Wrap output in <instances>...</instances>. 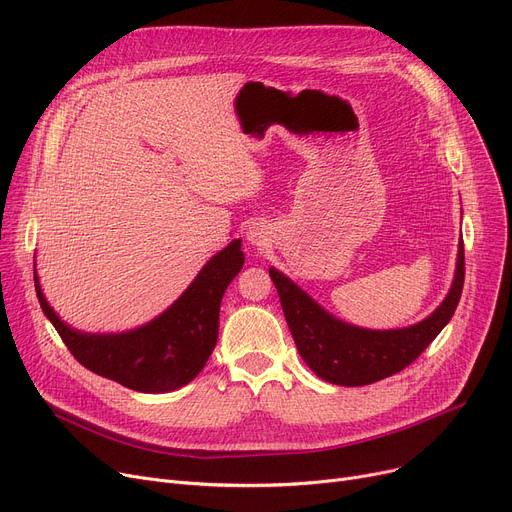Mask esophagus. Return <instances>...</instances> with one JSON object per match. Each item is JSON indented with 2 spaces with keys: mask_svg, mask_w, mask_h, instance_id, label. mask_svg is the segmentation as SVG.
Instances as JSON below:
<instances>
[{
  "mask_svg": "<svg viewBox=\"0 0 512 512\" xmlns=\"http://www.w3.org/2000/svg\"><path fill=\"white\" fill-rule=\"evenodd\" d=\"M247 240L253 247H267L272 242V230L265 222H253L247 228Z\"/></svg>",
  "mask_w": 512,
  "mask_h": 512,
  "instance_id": "esophagus-1",
  "label": "esophagus"
}]
</instances>
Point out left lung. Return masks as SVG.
<instances>
[{
    "label": "left lung",
    "mask_w": 512,
    "mask_h": 512,
    "mask_svg": "<svg viewBox=\"0 0 512 512\" xmlns=\"http://www.w3.org/2000/svg\"><path fill=\"white\" fill-rule=\"evenodd\" d=\"M270 276L297 351L315 375L336 386H367L411 365L452 319L465 282V247L459 240L454 280L444 301L407 328L371 330L338 319L276 267Z\"/></svg>",
    "instance_id": "left-lung-1"
}]
</instances>
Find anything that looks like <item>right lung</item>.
<instances>
[{
  "label": "right lung",
  "mask_w": 512,
  "mask_h": 512,
  "mask_svg": "<svg viewBox=\"0 0 512 512\" xmlns=\"http://www.w3.org/2000/svg\"><path fill=\"white\" fill-rule=\"evenodd\" d=\"M242 240L215 253L180 297L147 324L126 332L76 330L53 311L41 290L35 259V290L45 317L74 359L89 371L130 390L164 394L191 382L218 342L220 305L228 284L245 265Z\"/></svg>",
  "instance_id": "right-lung-1"
}]
</instances>
